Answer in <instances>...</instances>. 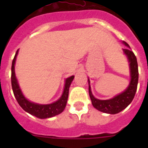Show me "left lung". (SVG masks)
Listing matches in <instances>:
<instances>
[{
    "label": "left lung",
    "instance_id": "8db88e82",
    "mask_svg": "<svg viewBox=\"0 0 148 148\" xmlns=\"http://www.w3.org/2000/svg\"><path fill=\"white\" fill-rule=\"evenodd\" d=\"M122 43L128 47L122 49L124 54L127 58L129 68H130V81L128 87L122 92L115 95L112 99L101 100L95 98L92 95L90 84V79L88 78L89 94L92 106L98 110L108 114H116L122 111L123 110H125L132 102L133 98L135 96L137 85H138V70L136 57L130 49V47L128 44H127L125 41H123Z\"/></svg>",
    "mask_w": 148,
    "mask_h": 148
}]
</instances>
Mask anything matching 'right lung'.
Instances as JSON below:
<instances>
[{"label": "right lung", "mask_w": 148, "mask_h": 148, "mask_svg": "<svg viewBox=\"0 0 148 148\" xmlns=\"http://www.w3.org/2000/svg\"><path fill=\"white\" fill-rule=\"evenodd\" d=\"M18 53V49L15 53V56L12 61V64L11 81L13 93H14V95H15V99H16L19 105L21 107L23 110H25L28 113L38 119L51 118V117H53V116H57V115L62 113L64 110L65 109L66 102H67L69 89H70V84H71L75 76L72 75V76L66 78L62 95L58 100L54 101L53 103L48 104H38V103L32 102L23 95V92L20 88V86L18 84V79L15 76V64Z\"/></svg>", "instance_id": "right-lung-1"}]
</instances>
